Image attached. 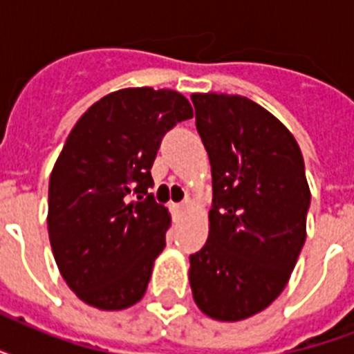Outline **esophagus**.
I'll return each mask as SVG.
<instances>
[{"label": "esophagus", "mask_w": 354, "mask_h": 354, "mask_svg": "<svg viewBox=\"0 0 354 354\" xmlns=\"http://www.w3.org/2000/svg\"><path fill=\"white\" fill-rule=\"evenodd\" d=\"M191 205H193V202H191V200H183L182 204L172 205V211H174L176 215H182V213H185V211H187Z\"/></svg>", "instance_id": "esophagus-1"}]
</instances>
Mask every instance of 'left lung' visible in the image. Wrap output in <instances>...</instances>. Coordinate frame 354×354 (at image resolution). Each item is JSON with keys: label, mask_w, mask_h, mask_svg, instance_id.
<instances>
[{"label": "left lung", "mask_w": 354, "mask_h": 354, "mask_svg": "<svg viewBox=\"0 0 354 354\" xmlns=\"http://www.w3.org/2000/svg\"><path fill=\"white\" fill-rule=\"evenodd\" d=\"M196 130L213 176L209 236L189 281L209 318L261 313L286 286L307 239L305 161L285 124L241 95L194 93Z\"/></svg>", "instance_id": "1"}]
</instances>
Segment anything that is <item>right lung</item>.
I'll return each mask as SVG.
<instances>
[{"label": "right lung", "instance_id": "obj_1", "mask_svg": "<svg viewBox=\"0 0 354 354\" xmlns=\"http://www.w3.org/2000/svg\"><path fill=\"white\" fill-rule=\"evenodd\" d=\"M191 118L178 91L128 88L69 132L49 180L47 230L64 281L91 307L121 310L143 297L171 224L149 193L150 169L163 136Z\"/></svg>", "mask_w": 354, "mask_h": 354}]
</instances>
